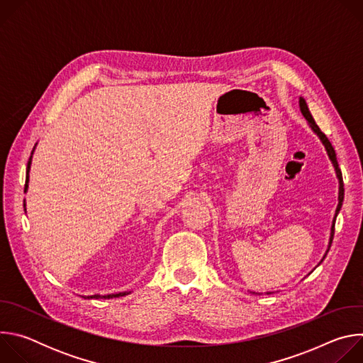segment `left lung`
I'll return each mask as SVG.
<instances>
[{
  "label": "left lung",
  "mask_w": 363,
  "mask_h": 363,
  "mask_svg": "<svg viewBox=\"0 0 363 363\" xmlns=\"http://www.w3.org/2000/svg\"><path fill=\"white\" fill-rule=\"evenodd\" d=\"M298 105H300V111H301L303 116L306 118V121L308 122L310 128L313 129V132L320 138L322 143L325 145V147H326V150H328V155H329V158H330V161H332V164H333V167H335L336 177H337V179H339V203H337L336 214H335V220H333V224H332V233H330V241H329V248H330L332 241H333V235H335V221H336V216L339 214V211H340V208H342V202H343V196H345V188H343L342 171H340V168H339V164H337V160H336V152H335V149H333L332 143L329 142V139L326 138V135L320 130V128L316 125V122H315V119H313L312 113H310V111H308V108H307V103H306V100H304L303 97H300V100H298ZM328 251H329V250H328ZM325 257H326V254H325ZM325 257H323V258H325Z\"/></svg>",
  "instance_id": "left-lung-1"
}]
</instances>
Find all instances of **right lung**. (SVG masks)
Returning a JSON list of instances; mask_svg holds the SVG:
<instances>
[{
    "mask_svg": "<svg viewBox=\"0 0 363 363\" xmlns=\"http://www.w3.org/2000/svg\"><path fill=\"white\" fill-rule=\"evenodd\" d=\"M33 155V152H31ZM30 167H31V157L28 160V164H27V177H26V188H24V192L27 191L28 188V172H30ZM24 208H26V202H24ZM129 294L128 291H123V293H116V294H108V296H100V294H94V296H87L84 298H113V297H121V296H126Z\"/></svg>",
    "mask_w": 363,
    "mask_h": 363,
    "instance_id": "right-lung-1",
    "label": "right lung"
}]
</instances>
